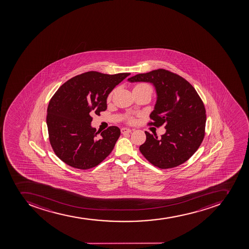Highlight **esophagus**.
I'll return each instance as SVG.
<instances>
[{
	"label": "esophagus",
	"mask_w": 249,
	"mask_h": 249,
	"mask_svg": "<svg viewBox=\"0 0 249 249\" xmlns=\"http://www.w3.org/2000/svg\"><path fill=\"white\" fill-rule=\"evenodd\" d=\"M131 132V130L130 129H129V128H122L121 129V133L123 134H129V133Z\"/></svg>",
	"instance_id": "34e87169"
}]
</instances>
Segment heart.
Instances as JSON below:
<instances>
[{
    "label": "heart",
    "instance_id": "obj_1",
    "mask_svg": "<svg viewBox=\"0 0 249 249\" xmlns=\"http://www.w3.org/2000/svg\"><path fill=\"white\" fill-rule=\"evenodd\" d=\"M148 90L152 92V88L149 84H145V83H139V84H135L133 90ZM114 93H115V90H113L111 92L109 93L107 99V101H110L111 98H112L113 95H114ZM126 122H127L128 124H134V123H135V118L134 116H128L126 118Z\"/></svg>",
    "mask_w": 249,
    "mask_h": 249
}]
</instances>
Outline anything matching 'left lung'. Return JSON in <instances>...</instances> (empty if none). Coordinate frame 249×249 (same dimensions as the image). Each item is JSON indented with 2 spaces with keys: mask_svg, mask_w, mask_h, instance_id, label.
<instances>
[{
  "mask_svg": "<svg viewBox=\"0 0 249 249\" xmlns=\"http://www.w3.org/2000/svg\"><path fill=\"white\" fill-rule=\"evenodd\" d=\"M130 82H150L156 88L158 99L149 125L166 132L161 139L145 131L146 140L139 150L159 169L177 167L190 159L205 138V105L195 88L176 73L160 69L138 74Z\"/></svg>",
  "mask_w": 249,
  "mask_h": 249,
  "instance_id": "left-lung-1",
  "label": "left lung"
}]
</instances>
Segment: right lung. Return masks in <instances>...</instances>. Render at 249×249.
I'll list each match as a JSON object with an SVG mask.
<instances>
[{
    "label": "right lung",
    "mask_w": 249,
    "mask_h": 249,
    "mask_svg": "<svg viewBox=\"0 0 249 249\" xmlns=\"http://www.w3.org/2000/svg\"><path fill=\"white\" fill-rule=\"evenodd\" d=\"M130 73L107 75L88 71L65 82L49 101L47 112L49 139L55 155L67 165L89 170L111 153L120 129L111 125L99 137L90 126L91 115L107 110L109 93Z\"/></svg>",
    "instance_id": "obj_1"
}]
</instances>
